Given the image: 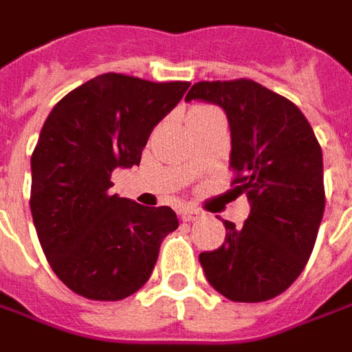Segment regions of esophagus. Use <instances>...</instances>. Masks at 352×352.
I'll return each instance as SVG.
<instances>
[{"mask_svg":"<svg viewBox=\"0 0 352 352\" xmlns=\"http://www.w3.org/2000/svg\"><path fill=\"white\" fill-rule=\"evenodd\" d=\"M204 217L206 214L201 213L199 209H194V207H184V209H181V219L184 222H196L199 219H204Z\"/></svg>","mask_w":352,"mask_h":352,"instance_id":"34e87169","label":"esophagus"}]
</instances>
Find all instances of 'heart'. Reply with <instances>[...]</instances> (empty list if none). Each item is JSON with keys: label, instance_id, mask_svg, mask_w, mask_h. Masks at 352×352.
<instances>
[{"label": "heart", "instance_id": "obj_1", "mask_svg": "<svg viewBox=\"0 0 352 352\" xmlns=\"http://www.w3.org/2000/svg\"><path fill=\"white\" fill-rule=\"evenodd\" d=\"M214 109L211 107H204V105H199V107H194L190 111V115H188V120L194 118V116H201V115H207V113H213Z\"/></svg>", "mask_w": 352, "mask_h": 352}]
</instances>
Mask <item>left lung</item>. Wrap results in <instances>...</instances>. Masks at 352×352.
<instances>
[{"label": "left lung", "instance_id": "left-lung-1", "mask_svg": "<svg viewBox=\"0 0 352 352\" xmlns=\"http://www.w3.org/2000/svg\"><path fill=\"white\" fill-rule=\"evenodd\" d=\"M186 101L214 103L230 124V166L251 213L222 221L224 243L199 254L209 285L232 302H265L302 273L324 213L322 151L292 101L249 79L196 82Z\"/></svg>", "mask_w": 352, "mask_h": 352}]
</instances>
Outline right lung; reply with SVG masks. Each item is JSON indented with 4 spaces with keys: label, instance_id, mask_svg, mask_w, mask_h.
I'll use <instances>...</instances> for the list:
<instances>
[{
    "label": "right lung",
    "instance_id": "obj_1",
    "mask_svg": "<svg viewBox=\"0 0 352 352\" xmlns=\"http://www.w3.org/2000/svg\"><path fill=\"white\" fill-rule=\"evenodd\" d=\"M188 87L105 73L47 116L32 154L30 207L52 272L75 294L116 302L138 292L179 226L171 207L111 194V173L139 166L153 128Z\"/></svg>",
    "mask_w": 352,
    "mask_h": 352
}]
</instances>
